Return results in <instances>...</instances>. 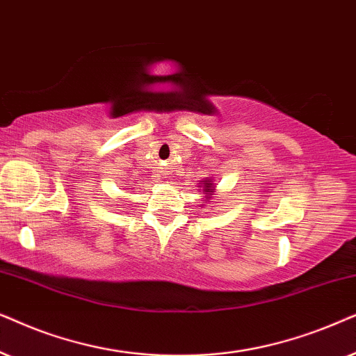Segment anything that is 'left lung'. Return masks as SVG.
I'll use <instances>...</instances> for the list:
<instances>
[{
  "mask_svg": "<svg viewBox=\"0 0 356 356\" xmlns=\"http://www.w3.org/2000/svg\"><path fill=\"white\" fill-rule=\"evenodd\" d=\"M202 184H203V192H207L208 195H211V192L215 191V188H213V184H211V181H202ZM211 197H207L205 198V202H208L210 200Z\"/></svg>",
  "mask_w": 356,
  "mask_h": 356,
  "instance_id": "obj_1",
  "label": "left lung"
}]
</instances>
